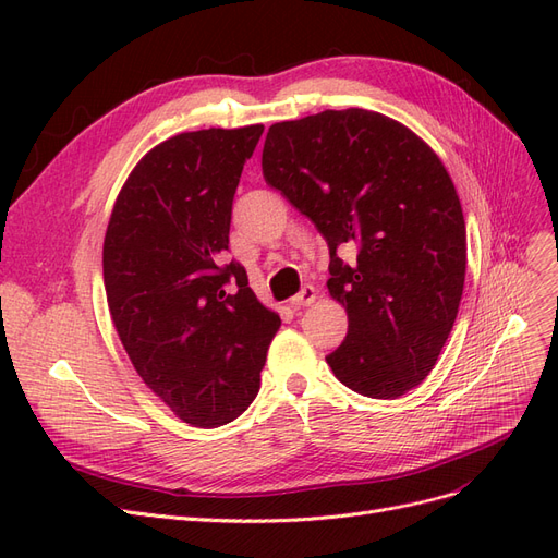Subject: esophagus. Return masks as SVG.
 I'll list each match as a JSON object with an SVG mask.
<instances>
[{"instance_id": "1", "label": "esophagus", "mask_w": 558, "mask_h": 558, "mask_svg": "<svg viewBox=\"0 0 558 558\" xmlns=\"http://www.w3.org/2000/svg\"><path fill=\"white\" fill-rule=\"evenodd\" d=\"M314 300H316V289L307 283V286H302V291L298 295L291 298V305H295V307H310Z\"/></svg>"}]
</instances>
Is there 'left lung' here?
<instances>
[{
    "instance_id": "obj_1",
    "label": "left lung",
    "mask_w": 558,
    "mask_h": 558,
    "mask_svg": "<svg viewBox=\"0 0 558 558\" xmlns=\"http://www.w3.org/2000/svg\"><path fill=\"white\" fill-rule=\"evenodd\" d=\"M263 177L324 234L330 295L349 314L326 361L367 398H400L428 377L459 314L465 221L433 148L377 111H320L275 123ZM357 251L351 266L336 256Z\"/></svg>"
}]
</instances>
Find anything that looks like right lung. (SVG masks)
Returning a JSON list of instances; mask_svg holds the SVG:
<instances>
[{"instance_id": "obj_1", "label": "right lung", "mask_w": 558, "mask_h": 558, "mask_svg": "<svg viewBox=\"0 0 558 558\" xmlns=\"http://www.w3.org/2000/svg\"><path fill=\"white\" fill-rule=\"evenodd\" d=\"M263 125L183 132L140 160L105 238V289L144 384L185 424L238 418L260 388L281 320L223 263L234 191Z\"/></svg>"}]
</instances>
